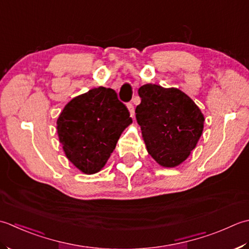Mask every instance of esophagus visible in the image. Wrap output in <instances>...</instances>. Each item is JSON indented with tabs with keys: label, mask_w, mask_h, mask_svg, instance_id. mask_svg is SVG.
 <instances>
[{
	"label": "esophagus",
	"mask_w": 249,
	"mask_h": 249,
	"mask_svg": "<svg viewBox=\"0 0 249 249\" xmlns=\"http://www.w3.org/2000/svg\"><path fill=\"white\" fill-rule=\"evenodd\" d=\"M126 106H128V109L130 111L131 117H134V106H133V104L128 103V104H126Z\"/></svg>",
	"instance_id": "1"
}]
</instances>
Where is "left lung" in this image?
Returning <instances> with one entry per match:
<instances>
[{"mask_svg":"<svg viewBox=\"0 0 249 249\" xmlns=\"http://www.w3.org/2000/svg\"><path fill=\"white\" fill-rule=\"evenodd\" d=\"M135 117L149 155L162 166L185 161L199 141L204 117L188 95L154 84L139 89Z\"/></svg>","mask_w":249,"mask_h":249,"instance_id":"obj_1","label":"left lung"}]
</instances>
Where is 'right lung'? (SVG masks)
<instances>
[{"label": "right lung", "mask_w": 249, "mask_h": 249, "mask_svg": "<svg viewBox=\"0 0 249 249\" xmlns=\"http://www.w3.org/2000/svg\"><path fill=\"white\" fill-rule=\"evenodd\" d=\"M131 123L129 110L115 90L99 87L69 102L57 129L68 159L84 173L93 174L105 165Z\"/></svg>", "instance_id": "1"}]
</instances>
